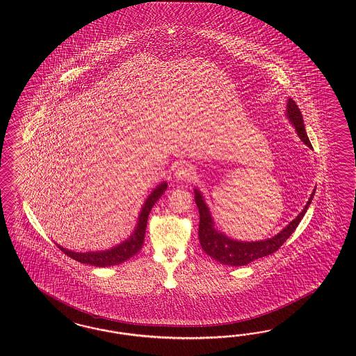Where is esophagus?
<instances>
[{"label": "esophagus", "mask_w": 356, "mask_h": 356, "mask_svg": "<svg viewBox=\"0 0 356 356\" xmlns=\"http://www.w3.org/2000/svg\"><path fill=\"white\" fill-rule=\"evenodd\" d=\"M194 175H195V172H194L193 167L189 165V164H186V163L180 164V165L177 167L176 172H175L176 179L180 180V181H183V180H191V179H193Z\"/></svg>", "instance_id": "34e87169"}]
</instances>
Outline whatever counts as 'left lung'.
<instances>
[{
    "mask_svg": "<svg viewBox=\"0 0 356 356\" xmlns=\"http://www.w3.org/2000/svg\"><path fill=\"white\" fill-rule=\"evenodd\" d=\"M287 118L291 121L292 125L298 131L300 140L312 149V145L309 138L305 133L304 121H302V112L296 103L291 97L287 102ZM316 191V189H314ZM313 193L311 198L308 200L307 205L302 209V213L296 216L291 223L284 227L278 235H275L268 240L261 241H237L229 237L223 235L222 232L216 231L214 227V220L210 216V211L206 206L204 197L200 193V191L194 189V200L200 211V228H198V236H200V244L205 250L206 254H209L211 259H216L218 262L223 265H231V266H243L254 259L269 256L271 253L277 252L278 249L284 244V241L291 236L292 232L299 226L300 220L304 214L308 210V206L312 202Z\"/></svg>",
    "mask_w": 356,
    "mask_h": 356,
    "instance_id": "obj_1",
    "label": "left lung"
}]
</instances>
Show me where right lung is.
Returning <instances> with one entry per match:
<instances>
[{"mask_svg": "<svg viewBox=\"0 0 356 356\" xmlns=\"http://www.w3.org/2000/svg\"><path fill=\"white\" fill-rule=\"evenodd\" d=\"M165 189H167V183H162L159 184L151 192L150 195L147 197V200L145 202V205L142 207V210H140L138 223H137L134 232L130 235L128 240H125L118 247L108 249V250H102V252H86V253H76V252L63 248L60 245H57V247L61 249L66 256H69L70 259H76L81 264L92 265V266H97V268H106V266H113V265L122 264L124 261L133 257L142 248L145 232H146V226H147V218L150 214L151 209H152V206L156 204V201L161 198V195L164 193Z\"/></svg>", "mask_w": 356, "mask_h": 356, "instance_id": "right-lung-1", "label": "right lung"}]
</instances>
